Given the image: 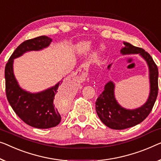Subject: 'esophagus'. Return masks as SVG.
Returning a JSON list of instances; mask_svg holds the SVG:
<instances>
[{
	"label": "esophagus",
	"mask_w": 161,
	"mask_h": 161,
	"mask_svg": "<svg viewBox=\"0 0 161 161\" xmlns=\"http://www.w3.org/2000/svg\"><path fill=\"white\" fill-rule=\"evenodd\" d=\"M78 74V72H76V74H74V75H73V76H76V74Z\"/></svg>",
	"instance_id": "34e87169"
}]
</instances>
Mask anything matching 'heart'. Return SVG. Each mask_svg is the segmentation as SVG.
I'll list each match as a JSON object with an SVG mask.
<instances>
[{"mask_svg":"<svg viewBox=\"0 0 161 161\" xmlns=\"http://www.w3.org/2000/svg\"><path fill=\"white\" fill-rule=\"evenodd\" d=\"M91 46H92V43L89 41H84L78 43L75 47L76 51L79 53H85L90 50L91 49Z\"/></svg>","mask_w":161,"mask_h":161,"instance_id":"obj_1","label":"heart"}]
</instances>
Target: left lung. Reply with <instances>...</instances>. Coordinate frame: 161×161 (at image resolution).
Listing matches in <instances>:
<instances>
[{
  "instance_id": "8db88e82",
  "label": "left lung",
  "mask_w": 161,
  "mask_h": 161,
  "mask_svg": "<svg viewBox=\"0 0 161 161\" xmlns=\"http://www.w3.org/2000/svg\"><path fill=\"white\" fill-rule=\"evenodd\" d=\"M124 47L121 50V54L139 53L147 62L149 68L150 90L147 102L142 106L129 110L121 107L116 101L114 82L110 81L105 85L104 91L95 102L96 112L105 126L118 130L137 125L147 118L152 111L158 92V69L150 55L141 47L134 46L129 42H124ZM111 66L110 64L108 69H110Z\"/></svg>"
}]
</instances>
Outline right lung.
<instances>
[{"label":"right lung","mask_w":161,"mask_h":161,"mask_svg":"<svg viewBox=\"0 0 161 161\" xmlns=\"http://www.w3.org/2000/svg\"><path fill=\"white\" fill-rule=\"evenodd\" d=\"M51 42V38L47 36L26 40L16 47L5 67L6 93L9 104L25 123L38 129L52 128L61 122V115L53 102L56 96L61 99L66 98V90L59 89L63 81L40 92H29L19 87L14 74L13 63L14 58L25 53L42 50Z\"/></svg>","instance_id":"right-lung-1"}]
</instances>
